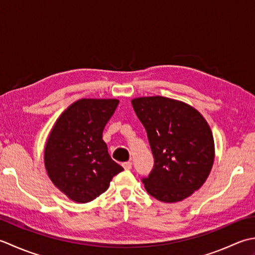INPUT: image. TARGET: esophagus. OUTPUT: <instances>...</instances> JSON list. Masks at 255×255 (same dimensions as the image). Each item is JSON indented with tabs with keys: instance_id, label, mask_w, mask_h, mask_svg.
<instances>
[{
	"instance_id": "34e87169",
	"label": "esophagus",
	"mask_w": 255,
	"mask_h": 255,
	"mask_svg": "<svg viewBox=\"0 0 255 255\" xmlns=\"http://www.w3.org/2000/svg\"><path fill=\"white\" fill-rule=\"evenodd\" d=\"M122 165H123L124 169H127V170L132 168V163H131V162H126V163H123Z\"/></svg>"
}]
</instances>
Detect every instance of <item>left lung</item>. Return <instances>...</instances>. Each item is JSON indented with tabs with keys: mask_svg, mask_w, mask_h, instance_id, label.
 Instances as JSON below:
<instances>
[{
	"mask_svg": "<svg viewBox=\"0 0 255 255\" xmlns=\"http://www.w3.org/2000/svg\"><path fill=\"white\" fill-rule=\"evenodd\" d=\"M135 113L146 129L154 157L147 193L159 201L176 202L204 185L215 159L211 129L201 114L188 105L165 97L132 100Z\"/></svg>",
	"mask_w": 255,
	"mask_h": 255,
	"instance_id": "obj_1",
	"label": "left lung"
}]
</instances>
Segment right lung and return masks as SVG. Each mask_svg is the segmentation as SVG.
Wrapping results in <instances>:
<instances>
[{
  "label": "right lung",
  "instance_id": "add662e5",
  "mask_svg": "<svg viewBox=\"0 0 255 255\" xmlns=\"http://www.w3.org/2000/svg\"><path fill=\"white\" fill-rule=\"evenodd\" d=\"M117 99H81L59 117L45 146V167L54 185L80 204L105 193L123 170L110 157L102 139Z\"/></svg>",
  "mask_w": 255,
  "mask_h": 255
}]
</instances>
